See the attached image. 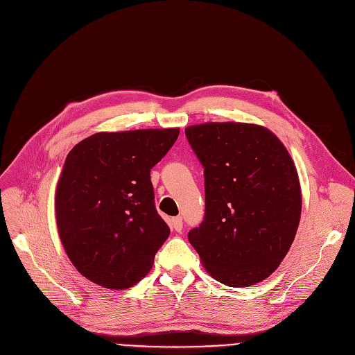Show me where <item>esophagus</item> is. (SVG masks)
Wrapping results in <instances>:
<instances>
[{"label": "esophagus", "instance_id": "obj_1", "mask_svg": "<svg viewBox=\"0 0 355 355\" xmlns=\"http://www.w3.org/2000/svg\"><path fill=\"white\" fill-rule=\"evenodd\" d=\"M171 227H173L177 232H181L182 230V218L181 216H175L171 219Z\"/></svg>", "mask_w": 355, "mask_h": 355}]
</instances>
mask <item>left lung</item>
<instances>
[{
	"label": "left lung",
	"instance_id": "8db88e82",
	"mask_svg": "<svg viewBox=\"0 0 355 355\" xmlns=\"http://www.w3.org/2000/svg\"><path fill=\"white\" fill-rule=\"evenodd\" d=\"M205 171V218L189 232L212 278L250 286L270 277L294 241L301 216L295 165L268 128L245 123L190 125Z\"/></svg>",
	"mask_w": 355,
	"mask_h": 355
}]
</instances>
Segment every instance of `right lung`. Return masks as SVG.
<instances>
[{
    "mask_svg": "<svg viewBox=\"0 0 355 355\" xmlns=\"http://www.w3.org/2000/svg\"><path fill=\"white\" fill-rule=\"evenodd\" d=\"M180 128L96 133L65 157L55 191L64 250L85 278L111 290L136 285L169 235L157 214L150 169Z\"/></svg>",
    "mask_w": 355,
    "mask_h": 355,
    "instance_id": "add662e5",
    "label": "right lung"
}]
</instances>
